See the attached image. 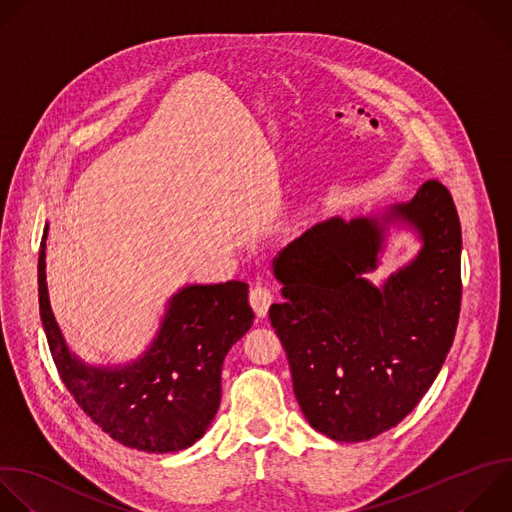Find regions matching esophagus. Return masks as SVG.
I'll use <instances>...</instances> for the list:
<instances>
[{
  "mask_svg": "<svg viewBox=\"0 0 512 512\" xmlns=\"http://www.w3.org/2000/svg\"><path fill=\"white\" fill-rule=\"evenodd\" d=\"M249 303L255 309L257 317H265L269 311V305L273 303V293L265 285H253L249 291Z\"/></svg>",
  "mask_w": 512,
  "mask_h": 512,
  "instance_id": "34e87169",
  "label": "esophagus"
}]
</instances>
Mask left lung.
<instances>
[{
  "instance_id": "left-lung-1",
  "label": "left lung",
  "mask_w": 512,
  "mask_h": 512,
  "mask_svg": "<svg viewBox=\"0 0 512 512\" xmlns=\"http://www.w3.org/2000/svg\"><path fill=\"white\" fill-rule=\"evenodd\" d=\"M421 239L414 260L380 286L389 227ZM460 221L426 181L408 203L313 225L273 259L283 285L269 319L285 348L307 422L337 442H364L402 422L436 380L460 313Z\"/></svg>"
}]
</instances>
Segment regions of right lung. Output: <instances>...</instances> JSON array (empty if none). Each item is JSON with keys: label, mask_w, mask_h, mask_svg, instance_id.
<instances>
[{"label": "right lung", "mask_w": 512, "mask_h": 512, "mask_svg": "<svg viewBox=\"0 0 512 512\" xmlns=\"http://www.w3.org/2000/svg\"><path fill=\"white\" fill-rule=\"evenodd\" d=\"M40 245L38 291L48 346L76 404L116 442L154 454L193 446L221 404L227 352L253 325L243 281L181 287L166 303L150 346L124 366L80 360L52 313L46 283V239Z\"/></svg>", "instance_id": "right-lung-1"}]
</instances>
